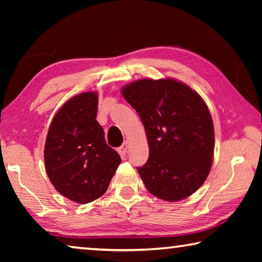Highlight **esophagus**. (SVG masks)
<instances>
[{"instance_id":"34e87169","label":"esophagus","mask_w":262,"mask_h":262,"mask_svg":"<svg viewBox=\"0 0 262 262\" xmlns=\"http://www.w3.org/2000/svg\"><path fill=\"white\" fill-rule=\"evenodd\" d=\"M128 145H129V143H128V141L123 142V144L121 145V147L118 148V152L121 155V156H125V155L127 154V150H128Z\"/></svg>"}]
</instances>
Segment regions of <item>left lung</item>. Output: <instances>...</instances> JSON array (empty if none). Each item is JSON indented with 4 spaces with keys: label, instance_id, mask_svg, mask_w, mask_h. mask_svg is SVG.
<instances>
[{
    "label": "left lung",
    "instance_id": "obj_1",
    "mask_svg": "<svg viewBox=\"0 0 262 262\" xmlns=\"http://www.w3.org/2000/svg\"><path fill=\"white\" fill-rule=\"evenodd\" d=\"M147 134L148 162L137 167L150 193L174 202L205 183L214 158L215 134L201 96L173 78H142L121 89Z\"/></svg>",
    "mask_w": 262,
    "mask_h": 262
}]
</instances>
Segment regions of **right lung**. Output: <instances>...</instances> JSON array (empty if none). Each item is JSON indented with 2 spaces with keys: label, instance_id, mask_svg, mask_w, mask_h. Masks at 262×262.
Returning a JSON list of instances; mask_svg holds the SVG:
<instances>
[{
  "label": "right lung",
  "instance_id": "right-lung-1",
  "mask_svg": "<svg viewBox=\"0 0 262 262\" xmlns=\"http://www.w3.org/2000/svg\"><path fill=\"white\" fill-rule=\"evenodd\" d=\"M98 95L88 91L70 98L53 118L43 158L48 178L61 195L85 205L107 190L121 158L106 144L96 120Z\"/></svg>",
  "mask_w": 262,
  "mask_h": 262
}]
</instances>
